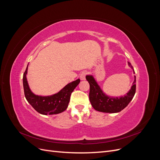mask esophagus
Masks as SVG:
<instances>
[{
	"label": "esophagus",
	"mask_w": 160,
	"mask_h": 160,
	"mask_svg": "<svg viewBox=\"0 0 160 160\" xmlns=\"http://www.w3.org/2000/svg\"><path fill=\"white\" fill-rule=\"evenodd\" d=\"M86 75H87V72L86 71H83L81 72V73L80 74V79L81 80H85V77H86Z\"/></svg>",
	"instance_id": "34e87169"
}]
</instances>
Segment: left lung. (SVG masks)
Segmentation results:
<instances>
[{
	"label": "left lung",
	"mask_w": 160,
	"mask_h": 160,
	"mask_svg": "<svg viewBox=\"0 0 160 160\" xmlns=\"http://www.w3.org/2000/svg\"><path fill=\"white\" fill-rule=\"evenodd\" d=\"M129 67L133 68L132 64L128 62ZM134 71V70H133ZM86 79L90 85L89 100L93 108L100 112L104 113H118L125 108H126L129 102L133 99L136 90V79L133 83L130 91L124 97L116 98H111L106 96L100 89L99 86L96 83L93 77L90 75L86 76Z\"/></svg>",
	"instance_id": "8db88e82"
}]
</instances>
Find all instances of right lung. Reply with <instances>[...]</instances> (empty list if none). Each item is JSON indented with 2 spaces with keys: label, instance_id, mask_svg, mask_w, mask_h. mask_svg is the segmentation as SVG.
Returning a JSON list of instances; mask_svg holds the SVG:
<instances>
[{
  "label": "right lung",
  "instance_id": "right-lung-1",
  "mask_svg": "<svg viewBox=\"0 0 160 160\" xmlns=\"http://www.w3.org/2000/svg\"><path fill=\"white\" fill-rule=\"evenodd\" d=\"M28 66L23 74V88L27 101L37 112L42 115H52L62 113L67 109L71 93L80 83V79L67 84L59 93L51 96L41 97L32 93L28 87L26 75Z\"/></svg>",
  "mask_w": 160,
  "mask_h": 160
}]
</instances>
